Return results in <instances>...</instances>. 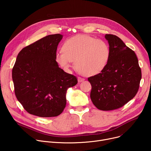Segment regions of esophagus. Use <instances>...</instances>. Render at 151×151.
Returning <instances> with one entry per match:
<instances>
[{"mask_svg":"<svg viewBox=\"0 0 151 151\" xmlns=\"http://www.w3.org/2000/svg\"><path fill=\"white\" fill-rule=\"evenodd\" d=\"M78 81L79 83H81V82H83L84 81V79L81 78V77H78Z\"/></svg>","mask_w":151,"mask_h":151,"instance_id":"esophagus-1","label":"esophagus"}]
</instances>
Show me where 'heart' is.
Segmentation results:
<instances>
[{
  "mask_svg": "<svg viewBox=\"0 0 151 151\" xmlns=\"http://www.w3.org/2000/svg\"><path fill=\"white\" fill-rule=\"evenodd\" d=\"M62 49V51H58L55 55L58 64L68 71L75 60L76 69L85 76L101 72L107 65L111 54L107 43L87 35H78L67 40Z\"/></svg>",
  "mask_w": 151,
  "mask_h": 151,
  "instance_id": "heart-1",
  "label": "heart"
}]
</instances>
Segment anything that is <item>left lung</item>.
<instances>
[{
	"instance_id": "8db88e82",
	"label": "left lung",
	"mask_w": 151,
	"mask_h": 151,
	"mask_svg": "<svg viewBox=\"0 0 151 151\" xmlns=\"http://www.w3.org/2000/svg\"><path fill=\"white\" fill-rule=\"evenodd\" d=\"M111 51L110 58L101 73L88 78L92 89L91 99L99 109H118L131 100L138 92L141 70L134 52L122 40L106 34Z\"/></svg>"
}]
</instances>
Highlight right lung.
Returning <instances> with one entry per match:
<instances>
[{"mask_svg":"<svg viewBox=\"0 0 151 151\" xmlns=\"http://www.w3.org/2000/svg\"><path fill=\"white\" fill-rule=\"evenodd\" d=\"M63 35L46 36L19 52L12 70L14 93L29 114L42 117L60 114L66 93L78 83L76 76L59 67L55 55Z\"/></svg>","mask_w":151,"mask_h":151,"instance_id":"add662e5","label":"right lung"}]
</instances>
